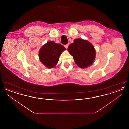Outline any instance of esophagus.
I'll return each instance as SVG.
<instances>
[{
  "instance_id": "34e87169",
  "label": "esophagus",
  "mask_w": 129,
  "mask_h": 129,
  "mask_svg": "<svg viewBox=\"0 0 129 129\" xmlns=\"http://www.w3.org/2000/svg\"><path fill=\"white\" fill-rule=\"evenodd\" d=\"M68 45H69V44H65V45H64V47H65L66 49H67L68 47Z\"/></svg>"
}]
</instances>
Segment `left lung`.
Segmentation results:
<instances>
[{"label":"left lung","instance_id":"left-lung-1","mask_svg":"<svg viewBox=\"0 0 129 129\" xmlns=\"http://www.w3.org/2000/svg\"><path fill=\"white\" fill-rule=\"evenodd\" d=\"M68 51L73 56L75 63L81 68L91 65L95 58L96 52L93 45L81 39H75L69 46Z\"/></svg>","mask_w":129,"mask_h":129}]
</instances>
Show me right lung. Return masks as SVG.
I'll return each instance as SVG.
<instances>
[{
	"mask_svg": "<svg viewBox=\"0 0 129 129\" xmlns=\"http://www.w3.org/2000/svg\"><path fill=\"white\" fill-rule=\"evenodd\" d=\"M65 48L59 43L48 42L42 46L39 52V58L42 63L48 68L54 67L59 61V57Z\"/></svg>",
	"mask_w": 129,
	"mask_h": 129,
	"instance_id": "add662e5",
	"label": "right lung"
}]
</instances>
